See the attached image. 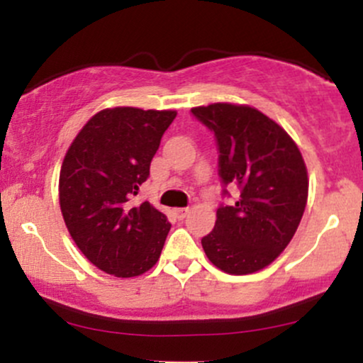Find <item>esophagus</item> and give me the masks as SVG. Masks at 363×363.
<instances>
[{"instance_id":"34e87169","label":"esophagus","mask_w":363,"mask_h":363,"mask_svg":"<svg viewBox=\"0 0 363 363\" xmlns=\"http://www.w3.org/2000/svg\"><path fill=\"white\" fill-rule=\"evenodd\" d=\"M187 213H189V208H174V215H176L179 220L184 218Z\"/></svg>"}]
</instances>
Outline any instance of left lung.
<instances>
[{
  "label": "left lung",
  "mask_w": 363,
  "mask_h": 363,
  "mask_svg": "<svg viewBox=\"0 0 363 363\" xmlns=\"http://www.w3.org/2000/svg\"><path fill=\"white\" fill-rule=\"evenodd\" d=\"M191 112L215 133L222 181L240 189L201 239L206 257L228 274L261 272L290 244L306 210L309 177L301 150L256 107L216 102Z\"/></svg>",
  "instance_id": "1"
}]
</instances>
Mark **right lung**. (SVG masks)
Segmentation results:
<instances>
[{"mask_svg":"<svg viewBox=\"0 0 363 363\" xmlns=\"http://www.w3.org/2000/svg\"><path fill=\"white\" fill-rule=\"evenodd\" d=\"M176 111L109 107L74 136L60 172V206L69 235L91 264L118 278L147 273L170 230L167 216L131 196L150 176V164Z\"/></svg>","mask_w":363,"mask_h":363,"instance_id":"1","label":"right lung"}]
</instances>
